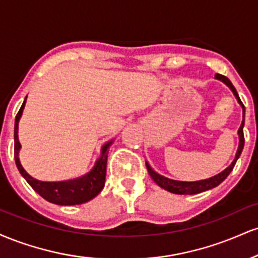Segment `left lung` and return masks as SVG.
Returning <instances> with one entry per match:
<instances>
[{
    "label": "left lung",
    "mask_w": 258,
    "mask_h": 258,
    "mask_svg": "<svg viewBox=\"0 0 258 258\" xmlns=\"http://www.w3.org/2000/svg\"><path fill=\"white\" fill-rule=\"evenodd\" d=\"M215 79L220 80V81H222L224 85H227L228 87L230 88V91L233 92V94L235 96L236 100H238V103L241 105V108H242V121H241L240 127H239V130H238L239 146H238V150H236L235 158H234L232 164H230L227 168H224L222 172L216 174V176L210 177V178L201 179V180H194V182L176 180V179L167 178V177H165V176H161V174H159L158 172H155V171L153 170L152 166L149 165V162L146 161L148 172H149L150 177H152V179L159 186H161V188L165 189V190L170 191V193L180 194V195H191V194H198V193H201V191H205V190H209V189L215 188V186L221 184V183L227 178L228 174L232 172V170H233L234 165H235L236 160L239 159V156H240V154L242 152V148H244V142H245L244 141V132H242V128H244V123H245V106L241 103L240 98H239L238 92H236L235 87H234V86L232 85V82L229 81V79H227L226 76H223V75H220V74H216Z\"/></svg>",
    "instance_id": "8db88e82"
}]
</instances>
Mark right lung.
<instances>
[{"instance_id": "add662e5", "label": "right lung", "mask_w": 258, "mask_h": 258, "mask_svg": "<svg viewBox=\"0 0 258 258\" xmlns=\"http://www.w3.org/2000/svg\"><path fill=\"white\" fill-rule=\"evenodd\" d=\"M26 98L28 96L25 97L22 108L18 111L16 123H14V159H16L17 167L20 174L24 177L26 182L31 185V188L37 194L55 205H80V204L87 203L96 198L104 188L108 152L109 148L114 143V139L106 142L102 147L100 156L97 159L94 166L82 176L67 180H55V182H44V180L34 178L24 170L19 160V152L22 146H20L19 138H18V127H19V120L23 115V110L25 108Z\"/></svg>"}]
</instances>
